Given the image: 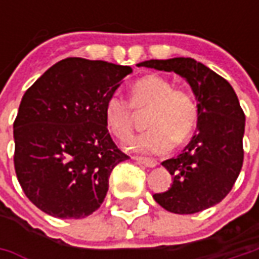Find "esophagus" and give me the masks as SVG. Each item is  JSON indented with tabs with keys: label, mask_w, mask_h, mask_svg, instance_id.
I'll use <instances>...</instances> for the list:
<instances>
[{
	"label": "esophagus",
	"mask_w": 259,
	"mask_h": 259,
	"mask_svg": "<svg viewBox=\"0 0 259 259\" xmlns=\"http://www.w3.org/2000/svg\"><path fill=\"white\" fill-rule=\"evenodd\" d=\"M134 160L140 164L145 165V167H155L157 165V161L154 158H147V157H134Z\"/></svg>",
	"instance_id": "esophagus-1"
}]
</instances>
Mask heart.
<instances>
[{"mask_svg": "<svg viewBox=\"0 0 259 259\" xmlns=\"http://www.w3.org/2000/svg\"><path fill=\"white\" fill-rule=\"evenodd\" d=\"M135 111L147 112V133L134 137L128 148L134 151L161 154L173 144L184 143L194 131L199 108L194 98L163 76L147 75L137 79L130 88V101L122 95L112 94L104 105L108 130L119 141H126L133 133Z\"/></svg>", "mask_w": 259, "mask_h": 259, "instance_id": "b5f03b06", "label": "heart"}]
</instances>
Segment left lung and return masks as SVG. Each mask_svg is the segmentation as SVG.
Masks as SVG:
<instances>
[{"mask_svg":"<svg viewBox=\"0 0 259 259\" xmlns=\"http://www.w3.org/2000/svg\"><path fill=\"white\" fill-rule=\"evenodd\" d=\"M138 66L174 72L187 80L197 108V131L182 154L161 163L173 184L153 197L179 214L202 212L219 203L234 187L244 163L245 114L234 88L222 76L190 57L147 60Z\"/></svg>","mask_w":259,"mask_h":259,"instance_id":"1","label":"left lung"}]
</instances>
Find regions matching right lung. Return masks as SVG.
<instances>
[{
	"label": "right lung",
	"instance_id": "right-lung-1",
	"mask_svg": "<svg viewBox=\"0 0 259 259\" xmlns=\"http://www.w3.org/2000/svg\"><path fill=\"white\" fill-rule=\"evenodd\" d=\"M130 66L67 57L25 91L14 121V167L30 202L62 219L102 204L114 167L130 158L112 141L104 105Z\"/></svg>",
	"mask_w": 259,
	"mask_h": 259
}]
</instances>
